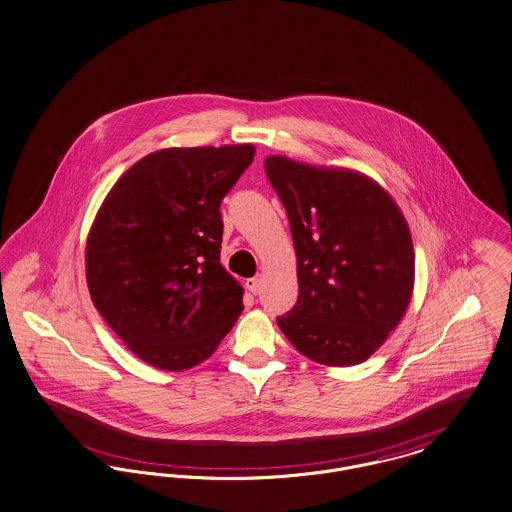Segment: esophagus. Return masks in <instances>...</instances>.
I'll list each match as a JSON object with an SVG mask.
<instances>
[{"mask_svg":"<svg viewBox=\"0 0 512 512\" xmlns=\"http://www.w3.org/2000/svg\"><path fill=\"white\" fill-rule=\"evenodd\" d=\"M246 289H248L252 295H258L260 289H262V279H260V277H250V279H246Z\"/></svg>","mask_w":512,"mask_h":512,"instance_id":"1","label":"esophagus"}]
</instances>
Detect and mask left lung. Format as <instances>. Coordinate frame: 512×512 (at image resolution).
<instances>
[{"instance_id": "8db88e82", "label": "left lung", "mask_w": 512, "mask_h": 512, "mask_svg": "<svg viewBox=\"0 0 512 512\" xmlns=\"http://www.w3.org/2000/svg\"><path fill=\"white\" fill-rule=\"evenodd\" d=\"M287 211L299 299L277 326L308 359L349 367L398 326L413 289L408 223L375 180L272 155L264 163Z\"/></svg>"}]
</instances>
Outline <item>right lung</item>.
<instances>
[{"label": "right lung", "instance_id": "1", "mask_svg": "<svg viewBox=\"0 0 512 512\" xmlns=\"http://www.w3.org/2000/svg\"><path fill=\"white\" fill-rule=\"evenodd\" d=\"M254 153L248 143L155 151L122 174L97 213L85 252L91 299L157 369L205 361L244 308L219 262V207Z\"/></svg>", "mask_w": 512, "mask_h": 512}]
</instances>
